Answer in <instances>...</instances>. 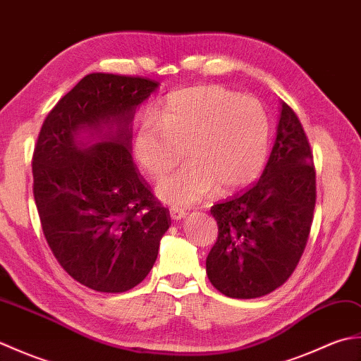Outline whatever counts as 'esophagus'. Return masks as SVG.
Returning <instances> with one entry per match:
<instances>
[{
    "label": "esophagus",
    "mask_w": 361,
    "mask_h": 361,
    "mask_svg": "<svg viewBox=\"0 0 361 361\" xmlns=\"http://www.w3.org/2000/svg\"><path fill=\"white\" fill-rule=\"evenodd\" d=\"M188 216V211L178 208V206H171V217L173 220H181Z\"/></svg>",
    "instance_id": "1"
}]
</instances>
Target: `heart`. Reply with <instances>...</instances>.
<instances>
[{"label": "heart", "mask_w": 361, "mask_h": 361, "mask_svg": "<svg viewBox=\"0 0 361 361\" xmlns=\"http://www.w3.org/2000/svg\"><path fill=\"white\" fill-rule=\"evenodd\" d=\"M270 118L252 96L220 85L175 91L157 118H145L133 136V153L142 171L159 178L158 195L169 204L190 206L219 192L255 181L270 147Z\"/></svg>", "instance_id": "heart-1"}]
</instances>
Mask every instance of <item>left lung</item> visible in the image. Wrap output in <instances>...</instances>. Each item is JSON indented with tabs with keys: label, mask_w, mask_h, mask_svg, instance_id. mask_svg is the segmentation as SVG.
I'll use <instances>...</instances> for the list:
<instances>
[{
	"label": "left lung",
	"mask_w": 361,
	"mask_h": 361,
	"mask_svg": "<svg viewBox=\"0 0 361 361\" xmlns=\"http://www.w3.org/2000/svg\"><path fill=\"white\" fill-rule=\"evenodd\" d=\"M315 202L310 142L296 113L281 102L273 150L259 181L211 208L219 225L206 257L212 286L237 299L281 287L307 245Z\"/></svg>",
	"instance_id": "1"
}]
</instances>
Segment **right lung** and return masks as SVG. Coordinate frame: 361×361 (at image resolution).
<instances>
[{"mask_svg":"<svg viewBox=\"0 0 361 361\" xmlns=\"http://www.w3.org/2000/svg\"><path fill=\"white\" fill-rule=\"evenodd\" d=\"M159 83L93 73L46 116L32 157L44 239L73 279L104 293L152 270L171 214L132 157L135 111Z\"/></svg>","mask_w":361,"mask_h":361,"instance_id":"right-lung-1","label":"right lung"}]
</instances>
